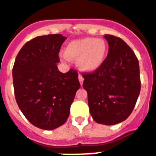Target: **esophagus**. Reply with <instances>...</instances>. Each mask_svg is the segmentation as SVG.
<instances>
[{
	"instance_id": "34e87169",
	"label": "esophagus",
	"mask_w": 156,
	"mask_h": 156,
	"mask_svg": "<svg viewBox=\"0 0 156 156\" xmlns=\"http://www.w3.org/2000/svg\"><path fill=\"white\" fill-rule=\"evenodd\" d=\"M78 80H79V83H80L81 85H83V78L82 75H78Z\"/></svg>"
}]
</instances>
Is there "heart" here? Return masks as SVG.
I'll return each mask as SVG.
<instances>
[{"mask_svg": "<svg viewBox=\"0 0 156 156\" xmlns=\"http://www.w3.org/2000/svg\"><path fill=\"white\" fill-rule=\"evenodd\" d=\"M108 51L106 42L102 39L84 37L68 44L63 60H77V66L84 73H94L104 64Z\"/></svg>", "mask_w": 156, "mask_h": 156, "instance_id": "1", "label": "heart"}]
</instances>
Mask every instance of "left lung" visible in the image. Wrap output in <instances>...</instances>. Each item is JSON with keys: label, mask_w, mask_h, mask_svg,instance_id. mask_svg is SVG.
Wrapping results in <instances>:
<instances>
[{"label": "left lung", "mask_w": 156, "mask_h": 156, "mask_svg": "<svg viewBox=\"0 0 156 156\" xmlns=\"http://www.w3.org/2000/svg\"><path fill=\"white\" fill-rule=\"evenodd\" d=\"M109 52L96 72L84 73L83 87L87 92L90 114L95 122L115 125L127 119L141 91L139 62L125 41L104 36Z\"/></svg>", "instance_id": "8db88e82"}]
</instances>
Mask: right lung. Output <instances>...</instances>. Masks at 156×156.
<instances>
[{
  "mask_svg": "<svg viewBox=\"0 0 156 156\" xmlns=\"http://www.w3.org/2000/svg\"><path fill=\"white\" fill-rule=\"evenodd\" d=\"M66 38L50 34L32 39L18 53L13 68L18 106L33 125L44 130H53L66 122L80 87L76 70L63 73L57 67Z\"/></svg>",
  "mask_w": 156,
  "mask_h": 156,
  "instance_id": "1",
  "label": "right lung"
}]
</instances>
